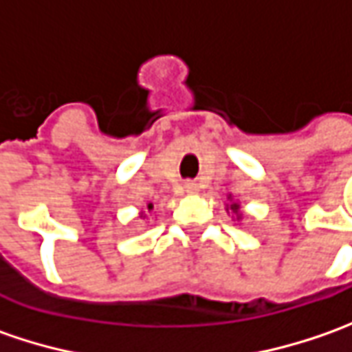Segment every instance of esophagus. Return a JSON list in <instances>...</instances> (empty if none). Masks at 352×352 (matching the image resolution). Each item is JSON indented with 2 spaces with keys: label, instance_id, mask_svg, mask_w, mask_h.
I'll use <instances>...</instances> for the list:
<instances>
[{
  "label": "esophagus",
  "instance_id": "esophagus-1",
  "mask_svg": "<svg viewBox=\"0 0 352 352\" xmlns=\"http://www.w3.org/2000/svg\"><path fill=\"white\" fill-rule=\"evenodd\" d=\"M184 188H186V192H194V190H196V186H194V184H186Z\"/></svg>",
  "mask_w": 352,
  "mask_h": 352
}]
</instances>
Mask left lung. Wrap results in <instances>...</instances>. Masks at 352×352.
Masks as SVG:
<instances>
[{"instance_id": "left-lung-1", "label": "left lung", "mask_w": 352, "mask_h": 352, "mask_svg": "<svg viewBox=\"0 0 352 352\" xmlns=\"http://www.w3.org/2000/svg\"><path fill=\"white\" fill-rule=\"evenodd\" d=\"M229 208H231V211H233V213H236V217L241 215V213H239V204H231Z\"/></svg>"}]
</instances>
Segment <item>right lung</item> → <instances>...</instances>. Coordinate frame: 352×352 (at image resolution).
<instances>
[{
	"label": "right lung",
	"mask_w": 352,
	"mask_h": 352,
	"mask_svg": "<svg viewBox=\"0 0 352 352\" xmlns=\"http://www.w3.org/2000/svg\"><path fill=\"white\" fill-rule=\"evenodd\" d=\"M153 210V204H148V211Z\"/></svg>",
	"instance_id": "1"
}]
</instances>
